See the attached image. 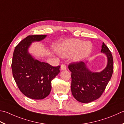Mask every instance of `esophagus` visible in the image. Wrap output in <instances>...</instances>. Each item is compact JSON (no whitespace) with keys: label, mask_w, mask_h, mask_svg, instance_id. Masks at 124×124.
<instances>
[{"label":"esophagus","mask_w":124,"mask_h":124,"mask_svg":"<svg viewBox=\"0 0 124 124\" xmlns=\"http://www.w3.org/2000/svg\"><path fill=\"white\" fill-rule=\"evenodd\" d=\"M67 69V67L65 66V65L64 64H62L61 65V70H65Z\"/></svg>","instance_id":"1"}]
</instances>
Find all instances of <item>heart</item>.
I'll list each match as a JSON object with an SVG mask.
<instances>
[{"instance_id": "1", "label": "heart", "mask_w": 124, "mask_h": 124, "mask_svg": "<svg viewBox=\"0 0 124 124\" xmlns=\"http://www.w3.org/2000/svg\"><path fill=\"white\" fill-rule=\"evenodd\" d=\"M93 46L89 42L78 39H69L58 44L56 50L59 54L64 57L73 55L75 61H80L86 58L90 54Z\"/></svg>"}]
</instances>
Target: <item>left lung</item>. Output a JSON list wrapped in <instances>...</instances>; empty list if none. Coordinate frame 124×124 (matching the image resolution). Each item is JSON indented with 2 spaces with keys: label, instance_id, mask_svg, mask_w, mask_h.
<instances>
[{
  "label": "left lung",
  "instance_id": "8db88e82",
  "mask_svg": "<svg viewBox=\"0 0 124 124\" xmlns=\"http://www.w3.org/2000/svg\"><path fill=\"white\" fill-rule=\"evenodd\" d=\"M101 52L108 58L105 69L101 72H92L82 61L71 63L68 66L71 72V90L74 98L79 102L88 103L99 98L105 90L113 72L112 55L105 43Z\"/></svg>",
  "mask_w": 124,
  "mask_h": 124
}]
</instances>
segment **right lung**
Wrapping results in <instances>:
<instances>
[{
    "instance_id": "add662e5",
    "label": "right lung",
    "mask_w": 124,
    "mask_h": 124,
    "mask_svg": "<svg viewBox=\"0 0 124 124\" xmlns=\"http://www.w3.org/2000/svg\"><path fill=\"white\" fill-rule=\"evenodd\" d=\"M46 36H27L16 46L13 52L11 67L14 79L21 93L33 99H42L49 95L51 82L60 72V65L53 67L41 62L28 53L31 43L42 40Z\"/></svg>"
}]
</instances>
